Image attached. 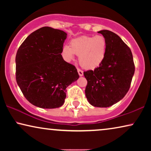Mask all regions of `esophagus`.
<instances>
[{"label":"esophagus","mask_w":151,"mask_h":151,"mask_svg":"<svg viewBox=\"0 0 151 151\" xmlns=\"http://www.w3.org/2000/svg\"><path fill=\"white\" fill-rule=\"evenodd\" d=\"M78 74H79L80 76H82L84 75L83 71H82V70H80V69H78Z\"/></svg>","instance_id":"1"}]
</instances>
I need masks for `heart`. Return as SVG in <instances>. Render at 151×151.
<instances>
[{
  "instance_id": "b5f03b06",
  "label": "heart",
  "mask_w": 151,
  "mask_h": 151,
  "mask_svg": "<svg viewBox=\"0 0 151 151\" xmlns=\"http://www.w3.org/2000/svg\"><path fill=\"white\" fill-rule=\"evenodd\" d=\"M107 42L104 36H84L73 39L70 46L65 45L62 55L67 62L75 59V55L79 56L80 65L86 69H95L100 67L106 58Z\"/></svg>"
}]
</instances>
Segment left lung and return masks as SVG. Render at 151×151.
<instances>
[{
	"label": "left lung",
	"instance_id": "left-lung-1",
	"mask_svg": "<svg viewBox=\"0 0 151 151\" xmlns=\"http://www.w3.org/2000/svg\"><path fill=\"white\" fill-rule=\"evenodd\" d=\"M98 33L106 40V56L94 71L84 72L87 80L85 95L92 106L109 107L127 93L135 73V65L131 49L120 37L106 29Z\"/></svg>",
	"mask_w": 151,
	"mask_h": 151
}]
</instances>
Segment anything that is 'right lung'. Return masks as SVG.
<instances>
[{
	"label": "right lung",
	"mask_w": 151,
	"mask_h": 151,
	"mask_svg": "<svg viewBox=\"0 0 151 151\" xmlns=\"http://www.w3.org/2000/svg\"><path fill=\"white\" fill-rule=\"evenodd\" d=\"M67 37L62 30L44 27L28 36L16 56V78L25 98L34 106H63L66 88L79 78L73 65L62 56Z\"/></svg>",
	"instance_id": "obj_1"
}]
</instances>
